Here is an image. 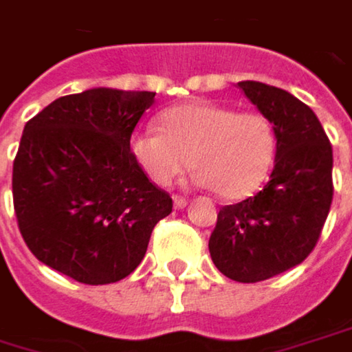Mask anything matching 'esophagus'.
<instances>
[{"instance_id": "esophagus-1", "label": "esophagus", "mask_w": 352, "mask_h": 352, "mask_svg": "<svg viewBox=\"0 0 352 352\" xmlns=\"http://www.w3.org/2000/svg\"><path fill=\"white\" fill-rule=\"evenodd\" d=\"M173 205H175V209H185L187 205H189V199H185V197H173Z\"/></svg>"}]
</instances>
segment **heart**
<instances>
[{
  "label": "heart",
  "mask_w": 352,
  "mask_h": 352,
  "mask_svg": "<svg viewBox=\"0 0 352 352\" xmlns=\"http://www.w3.org/2000/svg\"><path fill=\"white\" fill-rule=\"evenodd\" d=\"M131 153L159 187H169L193 165L195 183L229 201L257 193L277 159V133L267 115L211 101H189L161 115V129L145 127Z\"/></svg>",
  "instance_id": "heart-1"
}]
</instances>
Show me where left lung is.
Segmentation results:
<instances>
[{
	"instance_id": "obj_1",
	"label": "left lung",
	"mask_w": 352,
	"mask_h": 352,
	"mask_svg": "<svg viewBox=\"0 0 352 352\" xmlns=\"http://www.w3.org/2000/svg\"><path fill=\"white\" fill-rule=\"evenodd\" d=\"M237 85L271 119L277 159L263 191L221 207L209 253L225 277L258 283L297 267L315 249L333 201V147L317 115L295 95L258 81Z\"/></svg>"
}]
</instances>
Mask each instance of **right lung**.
<instances>
[{"mask_svg": "<svg viewBox=\"0 0 352 352\" xmlns=\"http://www.w3.org/2000/svg\"><path fill=\"white\" fill-rule=\"evenodd\" d=\"M153 91L95 87L50 103L23 127L13 161V207L35 257L85 283L131 275L151 231L173 209L129 141Z\"/></svg>", "mask_w": 352, "mask_h": 352, "instance_id": "1", "label": "right lung"}]
</instances>
